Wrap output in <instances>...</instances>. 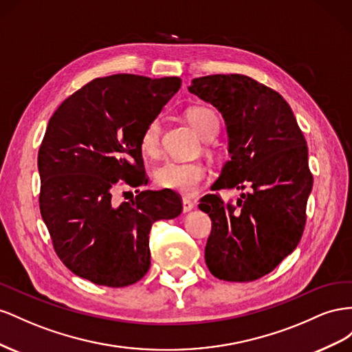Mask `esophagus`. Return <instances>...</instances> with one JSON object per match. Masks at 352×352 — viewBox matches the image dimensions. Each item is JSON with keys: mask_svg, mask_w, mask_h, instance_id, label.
Returning <instances> with one entry per match:
<instances>
[{"mask_svg": "<svg viewBox=\"0 0 352 352\" xmlns=\"http://www.w3.org/2000/svg\"><path fill=\"white\" fill-rule=\"evenodd\" d=\"M193 208H195V202H193V200H190V199L184 197V199H183V210H184V212H188V210H192Z\"/></svg>", "mask_w": 352, "mask_h": 352, "instance_id": "obj_1", "label": "esophagus"}]
</instances>
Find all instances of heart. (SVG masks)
I'll list each match as a JSON object with an SVG mask.
<instances>
[{"instance_id":"heart-1","label":"heart","mask_w":352,"mask_h":352,"mask_svg":"<svg viewBox=\"0 0 352 352\" xmlns=\"http://www.w3.org/2000/svg\"><path fill=\"white\" fill-rule=\"evenodd\" d=\"M188 122L204 140H212L219 131V118L212 109L193 107L187 112ZM162 122L159 118L150 119L140 135V148L147 156L160 153ZM209 177V169L202 162L166 160L155 170V182L159 187L182 195H195Z\"/></svg>"}]
</instances>
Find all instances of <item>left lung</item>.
I'll list each match as a JSON object with an SVG mask.
<instances>
[{
	"label": "left lung",
	"mask_w": 352,
	"mask_h": 352,
	"mask_svg": "<svg viewBox=\"0 0 352 352\" xmlns=\"http://www.w3.org/2000/svg\"><path fill=\"white\" fill-rule=\"evenodd\" d=\"M190 93L217 107L227 124L232 159L214 190L242 188L237 202L205 195L212 221L205 261L226 282H254L294 252L307 223L313 187L308 147L292 109L273 88L232 75L195 78Z\"/></svg>",
	"instance_id": "8db88e82"
}]
</instances>
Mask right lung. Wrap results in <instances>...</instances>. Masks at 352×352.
I'll list each match as a JSON object with an SVG mask.
<instances>
[{"mask_svg":"<svg viewBox=\"0 0 352 352\" xmlns=\"http://www.w3.org/2000/svg\"><path fill=\"white\" fill-rule=\"evenodd\" d=\"M182 87L177 76L120 74L96 78L58 106L38 152L39 210L54 252L98 286L137 283L150 268L155 221L177 218L173 190H135L118 205L120 187L148 183L140 135Z\"/></svg>","mask_w":352,"mask_h":352,"instance_id":"right-lung-1","label":"right lung"}]
</instances>
